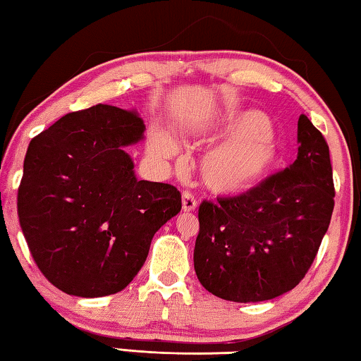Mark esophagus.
I'll list each match as a JSON object with an SVG mask.
<instances>
[{"mask_svg": "<svg viewBox=\"0 0 361 361\" xmlns=\"http://www.w3.org/2000/svg\"><path fill=\"white\" fill-rule=\"evenodd\" d=\"M181 207H183V211L185 212H191V211H195L196 209V197H195V195H192L191 191H183V195H181Z\"/></svg>", "mask_w": 361, "mask_h": 361, "instance_id": "esophagus-1", "label": "esophagus"}]
</instances>
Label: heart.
I'll use <instances>...</instances> for the list:
<instances>
[{"mask_svg":"<svg viewBox=\"0 0 361 361\" xmlns=\"http://www.w3.org/2000/svg\"><path fill=\"white\" fill-rule=\"evenodd\" d=\"M204 144L215 147L202 160V178L215 192L241 195L266 178L277 159V137L271 120L256 110L235 111L217 125L197 133ZM152 150L160 157L176 152V144L169 134L157 131L152 136Z\"/></svg>","mask_w":361,"mask_h":361,"instance_id":"obj_1","label":"heart"}]
</instances>
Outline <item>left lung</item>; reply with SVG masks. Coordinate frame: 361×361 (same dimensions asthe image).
Here are the masks:
<instances>
[{
  "mask_svg": "<svg viewBox=\"0 0 361 361\" xmlns=\"http://www.w3.org/2000/svg\"><path fill=\"white\" fill-rule=\"evenodd\" d=\"M329 146L306 115L298 155L240 196L202 201L195 271L219 298L250 303L297 287L313 264L334 211Z\"/></svg>",
  "mask_w": 361,
  "mask_h": 361,
  "instance_id": "left-lung-1",
  "label": "left lung"
}]
</instances>
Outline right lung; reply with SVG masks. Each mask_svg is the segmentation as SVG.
<instances>
[{
	"label": "right lung",
	"mask_w": 361,
	"mask_h": 361,
	"mask_svg": "<svg viewBox=\"0 0 361 361\" xmlns=\"http://www.w3.org/2000/svg\"><path fill=\"white\" fill-rule=\"evenodd\" d=\"M144 129L134 111L99 104L68 113L29 144L20 228L37 267L64 293L121 292L146 262L155 232L181 211L175 186L134 175L125 147Z\"/></svg>",
	"instance_id": "add662e5"
}]
</instances>
